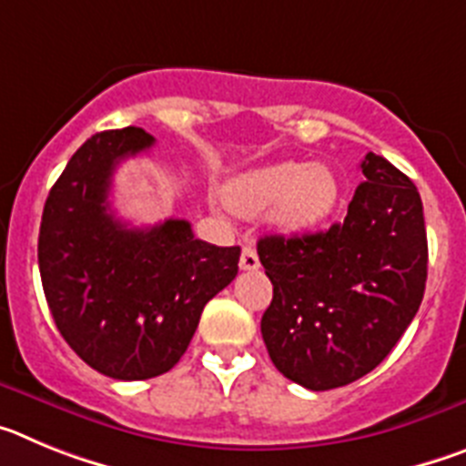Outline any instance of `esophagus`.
Listing matches in <instances>:
<instances>
[{
    "label": "esophagus",
    "mask_w": 466,
    "mask_h": 466,
    "mask_svg": "<svg viewBox=\"0 0 466 466\" xmlns=\"http://www.w3.org/2000/svg\"><path fill=\"white\" fill-rule=\"evenodd\" d=\"M240 268L242 270H257L258 268V254L254 247H242Z\"/></svg>",
    "instance_id": "1"
}]
</instances>
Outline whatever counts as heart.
I'll return each mask as SVG.
<instances>
[{
	"mask_svg": "<svg viewBox=\"0 0 466 466\" xmlns=\"http://www.w3.org/2000/svg\"><path fill=\"white\" fill-rule=\"evenodd\" d=\"M340 182L324 163L300 166L284 160L236 177L224 188V203L242 217L268 209L270 224L284 233H300L324 224L339 208Z\"/></svg>",
	"mask_w": 466,
	"mask_h": 466,
	"instance_id": "1",
	"label": "heart"
}]
</instances>
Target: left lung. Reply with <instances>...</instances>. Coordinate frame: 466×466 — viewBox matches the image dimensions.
<instances>
[{
  "instance_id": "obj_1",
  "label": "left lung",
  "mask_w": 466,
  "mask_h": 466,
  "mask_svg": "<svg viewBox=\"0 0 466 466\" xmlns=\"http://www.w3.org/2000/svg\"><path fill=\"white\" fill-rule=\"evenodd\" d=\"M364 182L343 224L257 245L273 300L261 336L284 378L324 392L385 360L413 322L427 282L422 200L382 156L361 160Z\"/></svg>"
}]
</instances>
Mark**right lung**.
<instances>
[{
    "mask_svg": "<svg viewBox=\"0 0 466 466\" xmlns=\"http://www.w3.org/2000/svg\"><path fill=\"white\" fill-rule=\"evenodd\" d=\"M151 144L133 126L86 139L41 214L39 273L57 331L90 369L116 380L170 371L240 261V247L198 240L184 219L135 228L114 217L111 175Z\"/></svg>",
    "mask_w": 466,
    "mask_h": 466,
    "instance_id": "add662e5",
    "label": "right lung"
}]
</instances>
